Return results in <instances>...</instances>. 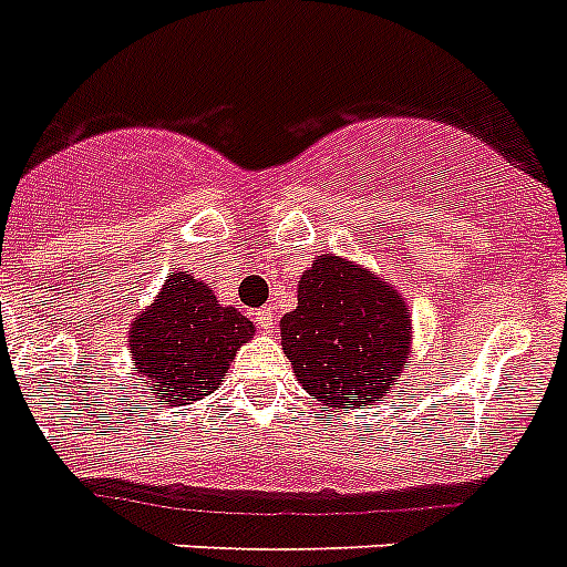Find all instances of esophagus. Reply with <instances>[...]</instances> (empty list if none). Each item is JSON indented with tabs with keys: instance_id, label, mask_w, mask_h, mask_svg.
Instances as JSON below:
<instances>
[{
	"instance_id": "esophagus-1",
	"label": "esophagus",
	"mask_w": 567,
	"mask_h": 567,
	"mask_svg": "<svg viewBox=\"0 0 567 567\" xmlns=\"http://www.w3.org/2000/svg\"><path fill=\"white\" fill-rule=\"evenodd\" d=\"M256 323L261 326L264 331H272L275 329V311H272V306H264V309L256 311Z\"/></svg>"
}]
</instances>
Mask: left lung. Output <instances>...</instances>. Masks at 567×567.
I'll return each instance as SVG.
<instances>
[{"mask_svg":"<svg viewBox=\"0 0 567 567\" xmlns=\"http://www.w3.org/2000/svg\"><path fill=\"white\" fill-rule=\"evenodd\" d=\"M280 346L309 396L362 410L399 385L413 354L410 306L388 278L323 252L300 275L298 306L280 318Z\"/></svg>","mask_w":567,"mask_h":567,"instance_id":"8db88e82","label":"left lung"}]
</instances>
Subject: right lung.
Listing matches in <instances>:
<instances>
[{
	"label": "right lung",
	"mask_w": 567,
	"mask_h": 567,
	"mask_svg": "<svg viewBox=\"0 0 567 567\" xmlns=\"http://www.w3.org/2000/svg\"><path fill=\"white\" fill-rule=\"evenodd\" d=\"M256 334L252 320L221 303L194 272H171L152 306L128 326V357L148 396L165 408L219 391L238 348Z\"/></svg>",
	"instance_id": "1"
}]
</instances>
